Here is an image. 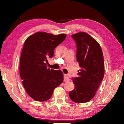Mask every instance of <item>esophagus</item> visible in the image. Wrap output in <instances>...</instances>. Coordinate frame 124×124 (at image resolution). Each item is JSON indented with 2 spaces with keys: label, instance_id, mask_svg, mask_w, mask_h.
Here are the masks:
<instances>
[{
  "label": "esophagus",
  "instance_id": "obj_1",
  "mask_svg": "<svg viewBox=\"0 0 124 124\" xmlns=\"http://www.w3.org/2000/svg\"><path fill=\"white\" fill-rule=\"evenodd\" d=\"M64 81H70V79L69 78L68 75L67 74H64Z\"/></svg>",
  "mask_w": 124,
  "mask_h": 124
}]
</instances>
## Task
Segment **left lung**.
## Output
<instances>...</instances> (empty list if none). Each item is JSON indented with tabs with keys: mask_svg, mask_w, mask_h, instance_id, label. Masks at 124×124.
<instances>
[{
	"mask_svg": "<svg viewBox=\"0 0 124 124\" xmlns=\"http://www.w3.org/2000/svg\"><path fill=\"white\" fill-rule=\"evenodd\" d=\"M77 45V61L80 70L78 77L73 78L74 89L69 96L73 101L82 103L90 101L96 92L104 74L103 54L99 44L85 32L72 35Z\"/></svg>",
	"mask_w": 124,
	"mask_h": 124,
	"instance_id": "left-lung-1",
	"label": "left lung"
}]
</instances>
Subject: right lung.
<instances>
[{"label":"right lung","mask_w":124,"mask_h":124,"mask_svg":"<svg viewBox=\"0 0 124 124\" xmlns=\"http://www.w3.org/2000/svg\"><path fill=\"white\" fill-rule=\"evenodd\" d=\"M66 34L37 32L27 38L21 54L20 77L27 93L37 101L49 100L54 89L63 81L61 70L47 68V58L52 57L56 46Z\"/></svg>","instance_id":"1"}]
</instances>
